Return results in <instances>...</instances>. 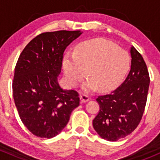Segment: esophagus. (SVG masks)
<instances>
[{"instance_id":"34e87169","label":"esophagus","mask_w":160,"mask_h":160,"mask_svg":"<svg viewBox=\"0 0 160 160\" xmlns=\"http://www.w3.org/2000/svg\"><path fill=\"white\" fill-rule=\"evenodd\" d=\"M80 102L81 103H86L89 101L90 98L88 96H87V95L83 94L80 97Z\"/></svg>"}]
</instances>
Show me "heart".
Wrapping results in <instances>:
<instances>
[{"label": "heart", "instance_id": "b5f03b06", "mask_svg": "<svg viewBox=\"0 0 160 160\" xmlns=\"http://www.w3.org/2000/svg\"><path fill=\"white\" fill-rule=\"evenodd\" d=\"M128 52L114 43L96 38L81 43L76 52H67L63 58L64 75L71 87H76L85 77L84 91L98 88L101 92L115 89L129 69Z\"/></svg>", "mask_w": 160, "mask_h": 160}]
</instances>
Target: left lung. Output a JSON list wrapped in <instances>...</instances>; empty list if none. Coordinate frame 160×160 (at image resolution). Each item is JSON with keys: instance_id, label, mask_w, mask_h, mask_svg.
<instances>
[{"instance_id": "left-lung-1", "label": "left lung", "mask_w": 160, "mask_h": 160, "mask_svg": "<svg viewBox=\"0 0 160 160\" xmlns=\"http://www.w3.org/2000/svg\"><path fill=\"white\" fill-rule=\"evenodd\" d=\"M132 64L125 81L109 94L99 96L98 115L93 120L97 133L115 142L132 133L139 124L147 101L149 75L142 55L132 46Z\"/></svg>"}]
</instances>
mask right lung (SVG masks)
Here are the masks:
<instances>
[{
    "label": "right lung",
    "instance_id": "add662e5",
    "mask_svg": "<svg viewBox=\"0 0 160 160\" xmlns=\"http://www.w3.org/2000/svg\"><path fill=\"white\" fill-rule=\"evenodd\" d=\"M80 31L45 32L34 38L18 58L12 83L13 97L25 126L33 135L51 138L60 133L80 104L77 91L58 83L63 52Z\"/></svg>",
    "mask_w": 160,
    "mask_h": 160
}]
</instances>
